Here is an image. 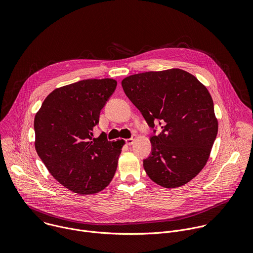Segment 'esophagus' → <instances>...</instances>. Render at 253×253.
Masks as SVG:
<instances>
[{
    "label": "esophagus",
    "mask_w": 253,
    "mask_h": 253,
    "mask_svg": "<svg viewBox=\"0 0 253 253\" xmlns=\"http://www.w3.org/2000/svg\"><path fill=\"white\" fill-rule=\"evenodd\" d=\"M135 139H136V136L134 135L133 137H131V138H128V139H126L125 141H126V144H128V145H132V144L134 143V141H135Z\"/></svg>",
    "instance_id": "esophagus-1"
}]
</instances>
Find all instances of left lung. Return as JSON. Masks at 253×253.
I'll list each match as a JSON object with an SVG mask.
<instances>
[{"label": "left lung", "instance_id": "1", "mask_svg": "<svg viewBox=\"0 0 253 253\" xmlns=\"http://www.w3.org/2000/svg\"><path fill=\"white\" fill-rule=\"evenodd\" d=\"M122 87L147 124L162 129L143 160L149 178L165 188L189 182L205 166L218 131L206 87L181 69L131 75Z\"/></svg>", "mask_w": 253, "mask_h": 253}]
</instances>
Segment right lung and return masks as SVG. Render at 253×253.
I'll return each instance as SVG.
<instances>
[{"label":"right lung","mask_w":253,"mask_h":253,"mask_svg":"<svg viewBox=\"0 0 253 253\" xmlns=\"http://www.w3.org/2000/svg\"><path fill=\"white\" fill-rule=\"evenodd\" d=\"M113 79L82 80L55 89L34 120L35 148L52 176L69 190L94 194L109 185L123 140L93 138L102 108L114 93Z\"/></svg>","instance_id":"1"}]
</instances>
